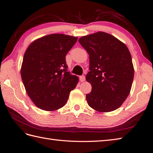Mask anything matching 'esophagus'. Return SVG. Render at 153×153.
I'll return each mask as SVG.
<instances>
[{
    "label": "esophagus",
    "instance_id": "esophagus-1",
    "mask_svg": "<svg viewBox=\"0 0 153 153\" xmlns=\"http://www.w3.org/2000/svg\"><path fill=\"white\" fill-rule=\"evenodd\" d=\"M85 80V77L84 76H80V81L81 82H84Z\"/></svg>",
    "mask_w": 153,
    "mask_h": 153
}]
</instances>
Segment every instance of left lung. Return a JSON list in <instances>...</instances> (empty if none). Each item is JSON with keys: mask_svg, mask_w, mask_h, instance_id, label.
<instances>
[{"mask_svg": "<svg viewBox=\"0 0 153 153\" xmlns=\"http://www.w3.org/2000/svg\"><path fill=\"white\" fill-rule=\"evenodd\" d=\"M78 41L89 53L86 80L92 86L86 94L88 105L100 112L119 108L131 91L134 68L126 45L104 32L83 36Z\"/></svg>", "mask_w": 153, "mask_h": 153, "instance_id": "obj_1", "label": "left lung"}]
</instances>
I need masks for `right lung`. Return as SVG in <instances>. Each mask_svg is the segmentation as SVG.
I'll list each match as a JSON object with an SVG mask.
<instances>
[{"mask_svg":"<svg viewBox=\"0 0 153 153\" xmlns=\"http://www.w3.org/2000/svg\"><path fill=\"white\" fill-rule=\"evenodd\" d=\"M78 38L64 34L45 36L32 42L24 55L21 76L34 105L55 111L66 105L78 77L67 71L66 55Z\"/></svg>","mask_w":153,"mask_h":153,"instance_id":"1","label":"right lung"}]
</instances>
